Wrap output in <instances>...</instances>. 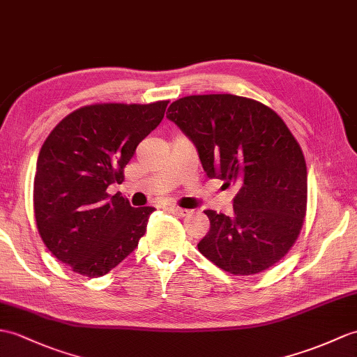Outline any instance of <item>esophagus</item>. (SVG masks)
<instances>
[{"label": "esophagus", "instance_id": "obj_1", "mask_svg": "<svg viewBox=\"0 0 357 357\" xmlns=\"http://www.w3.org/2000/svg\"><path fill=\"white\" fill-rule=\"evenodd\" d=\"M169 210H170L173 214H176V216H185V214L188 213V210L181 208V206H175V205H170Z\"/></svg>", "mask_w": 357, "mask_h": 357}]
</instances>
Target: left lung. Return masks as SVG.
Returning a JSON list of instances; mask_svg holds the SVG:
<instances>
[{
	"instance_id": "8db88e82",
	"label": "left lung",
	"mask_w": 357,
	"mask_h": 357,
	"mask_svg": "<svg viewBox=\"0 0 357 357\" xmlns=\"http://www.w3.org/2000/svg\"><path fill=\"white\" fill-rule=\"evenodd\" d=\"M167 112L206 176L238 187L231 216L205 211L210 231L197 250L234 275L273 266L295 243L307 204V167L291 130L271 107L233 94L182 97Z\"/></svg>"
}]
</instances>
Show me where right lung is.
<instances>
[{
	"label": "right lung",
	"mask_w": 357,
	"mask_h": 357,
	"mask_svg": "<svg viewBox=\"0 0 357 357\" xmlns=\"http://www.w3.org/2000/svg\"><path fill=\"white\" fill-rule=\"evenodd\" d=\"M167 100L80 107L57 124L38 156L33 185L36 225L48 251L74 272L102 277L138 246L153 206H130L123 169L164 119Z\"/></svg>",
	"instance_id": "add662e5"
}]
</instances>
